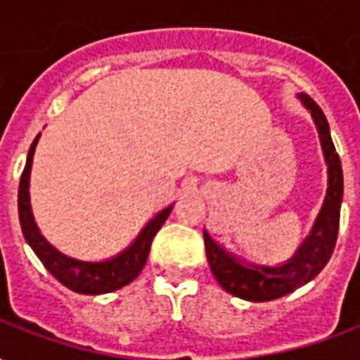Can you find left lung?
<instances>
[{"label":"left lung","mask_w":360,"mask_h":360,"mask_svg":"<svg viewBox=\"0 0 360 360\" xmlns=\"http://www.w3.org/2000/svg\"><path fill=\"white\" fill-rule=\"evenodd\" d=\"M301 100L312 113L326 162H328V195H326L324 206L320 210V216L310 231L309 239L302 243L301 249L297 250V255L287 264L276 266V268H266V266L249 268V266L239 264L237 258L227 255L226 250L218 247L210 239V235L204 231V247H206V257H208V264H210L214 278L218 279V283L227 293L247 299V301H274L309 283L310 279L316 278L320 270L328 264L335 241H338L341 196H343V172H341L340 156L330 136V127H328L324 111L320 110V105L310 96L301 94Z\"/></svg>","instance_id":"1"}]
</instances>
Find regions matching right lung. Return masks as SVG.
Segmentation results:
<instances>
[{"label": "right lung", "mask_w": 360, "mask_h": 360, "mask_svg": "<svg viewBox=\"0 0 360 360\" xmlns=\"http://www.w3.org/2000/svg\"><path fill=\"white\" fill-rule=\"evenodd\" d=\"M38 139H40V134L36 136L32 146L28 150L27 165L22 169L19 183V219L27 243L32 247L36 257L42 260L46 270L50 271L59 283L69 287L75 293H111V291L121 289L127 283H131L141 274L144 264H146L150 245H152L154 237L160 231V227L164 226V221L169 216L172 206L160 212L154 219H150L146 227L141 231V235L136 237V241L125 252H121L119 257L111 258V260H105V262H81V260H75V258L61 255L59 250L53 249L50 243L40 235L34 224V218H32V210H30L28 179H30V165H32V156H34Z\"/></svg>", "instance_id": "add662e5"}]
</instances>
